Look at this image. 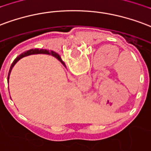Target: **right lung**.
<instances>
[{
	"mask_svg": "<svg viewBox=\"0 0 151 151\" xmlns=\"http://www.w3.org/2000/svg\"><path fill=\"white\" fill-rule=\"evenodd\" d=\"M38 53H45V54H50V55L53 56V57H55L56 58H58L59 60V61H61V63H62V65H65L64 61H62L61 58V57L58 54V53H56L55 52H51L50 53L49 50H39V49H35V50H33V49H32V50H27L26 52H24V53H22L21 55H19L17 58L14 61H13V62L12 63V65H11V67H10L9 69V75H8V82H9V75H10V73H11V70H12V69H13V67L15 65V64H16L17 62L20 60L21 58H24V57H26V56H29V55H32V54H38Z\"/></svg>",
	"mask_w": 151,
	"mask_h": 151,
	"instance_id": "obj_1",
	"label": "right lung"
}]
</instances>
